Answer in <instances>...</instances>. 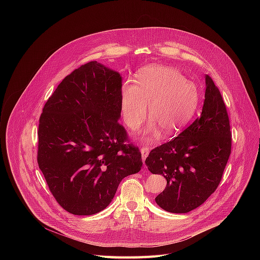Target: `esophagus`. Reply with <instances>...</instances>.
Returning <instances> with one entry per match:
<instances>
[{"mask_svg":"<svg viewBox=\"0 0 260 260\" xmlns=\"http://www.w3.org/2000/svg\"><path fill=\"white\" fill-rule=\"evenodd\" d=\"M148 147H143V148H141V154H142V160H143V161H145L146 157L148 156Z\"/></svg>","mask_w":260,"mask_h":260,"instance_id":"obj_1","label":"esophagus"}]
</instances>
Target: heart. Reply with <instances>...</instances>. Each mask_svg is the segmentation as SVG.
<instances>
[{
	"label": "heart",
	"instance_id": "1",
	"mask_svg": "<svg viewBox=\"0 0 260 260\" xmlns=\"http://www.w3.org/2000/svg\"><path fill=\"white\" fill-rule=\"evenodd\" d=\"M196 86L179 71L166 66H150L136 76V84L125 83L121 91V113L126 126L137 130L147 115L153 121L149 136L164 137L180 132L198 105Z\"/></svg>",
	"mask_w": 260,
	"mask_h": 260
}]
</instances>
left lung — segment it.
I'll return each instance as SVG.
<instances>
[{"label":"left lung","instance_id":"obj_1","mask_svg":"<svg viewBox=\"0 0 260 260\" xmlns=\"http://www.w3.org/2000/svg\"><path fill=\"white\" fill-rule=\"evenodd\" d=\"M202 112L176 138L153 149L145 160L149 171L167 180L156 203L171 213H187L216 190L231 153L229 118L222 96L205 76Z\"/></svg>","mask_w":260,"mask_h":260}]
</instances>
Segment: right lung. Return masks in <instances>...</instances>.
<instances>
[{"instance_id":"obj_1","label":"right lung","mask_w":260,"mask_h":260,"mask_svg":"<svg viewBox=\"0 0 260 260\" xmlns=\"http://www.w3.org/2000/svg\"><path fill=\"white\" fill-rule=\"evenodd\" d=\"M122 77L89 62L58 85L39 121L37 160L57 202L75 215L105 209L128 175L141 170L139 149L121 117Z\"/></svg>"}]
</instances>
